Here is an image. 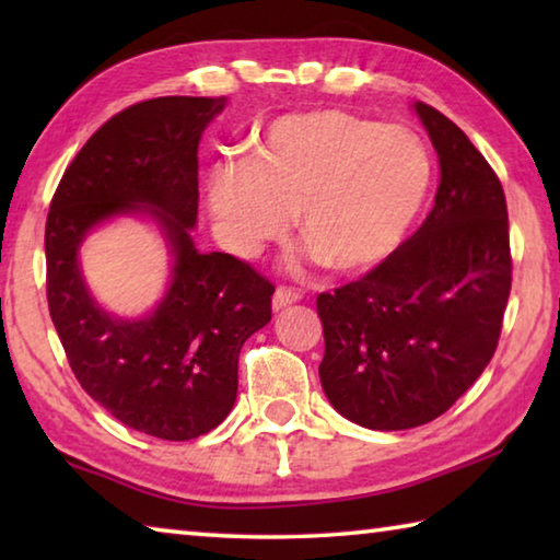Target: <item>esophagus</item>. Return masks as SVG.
<instances>
[{"mask_svg": "<svg viewBox=\"0 0 560 560\" xmlns=\"http://www.w3.org/2000/svg\"><path fill=\"white\" fill-rule=\"evenodd\" d=\"M299 299H301V291L289 289V287H279L277 291H273L271 303H273V308L281 311V308H287L289 303H296Z\"/></svg>", "mask_w": 560, "mask_h": 560, "instance_id": "obj_1", "label": "esophagus"}]
</instances>
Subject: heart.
I'll return each instance as SVG.
<instances>
[{"instance_id": "b5f03b06", "label": "heart", "mask_w": 560, "mask_h": 560, "mask_svg": "<svg viewBox=\"0 0 560 560\" xmlns=\"http://www.w3.org/2000/svg\"><path fill=\"white\" fill-rule=\"evenodd\" d=\"M430 183L432 158L412 130L320 108L269 122L249 163L217 165L210 210L242 257L287 234L299 210L316 259L363 273L405 242Z\"/></svg>"}]
</instances>
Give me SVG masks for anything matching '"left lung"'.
Returning <instances> with one entry per match:
<instances>
[{"instance_id": "obj_1", "label": "left lung", "mask_w": 560, "mask_h": 560, "mask_svg": "<svg viewBox=\"0 0 560 560\" xmlns=\"http://www.w3.org/2000/svg\"><path fill=\"white\" fill-rule=\"evenodd\" d=\"M415 110L440 158L432 212L381 267L316 299L320 385L368 430L447 412L494 355L511 291L504 187L447 116L422 101Z\"/></svg>"}]
</instances>
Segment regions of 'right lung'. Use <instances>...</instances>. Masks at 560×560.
<instances>
[{
  "mask_svg": "<svg viewBox=\"0 0 560 560\" xmlns=\"http://www.w3.org/2000/svg\"><path fill=\"white\" fill-rule=\"evenodd\" d=\"M226 98L163 96L120 110L66 167L46 217V301L69 365L126 428L185 442L214 430L236 400L244 340L271 320L273 283L232 254L195 249L197 145ZM153 213L174 252V283L148 319L101 312L78 269L93 225Z\"/></svg>",
  "mask_w": 560,
  "mask_h": 560,
  "instance_id": "add662e5",
  "label": "right lung"
}]
</instances>
